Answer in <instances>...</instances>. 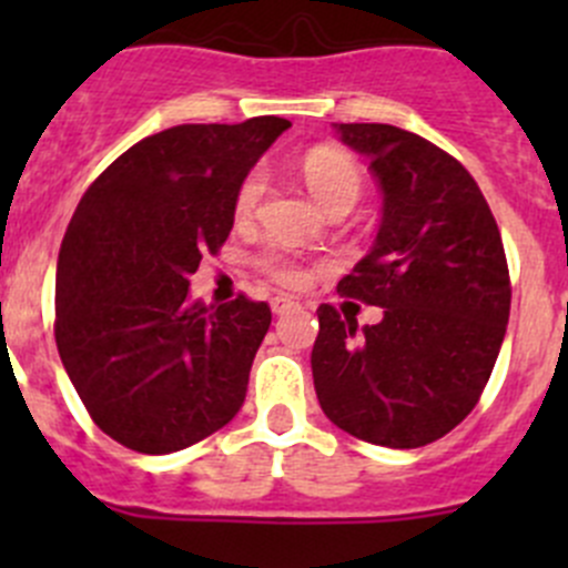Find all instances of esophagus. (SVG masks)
I'll return each mask as SVG.
<instances>
[{"instance_id": "esophagus-1", "label": "esophagus", "mask_w": 568, "mask_h": 568, "mask_svg": "<svg viewBox=\"0 0 568 568\" xmlns=\"http://www.w3.org/2000/svg\"><path fill=\"white\" fill-rule=\"evenodd\" d=\"M300 311V305H296L291 296H274L272 300V313L274 316H288V313Z\"/></svg>"}]
</instances>
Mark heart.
<instances>
[{
	"mask_svg": "<svg viewBox=\"0 0 568 568\" xmlns=\"http://www.w3.org/2000/svg\"><path fill=\"white\" fill-rule=\"evenodd\" d=\"M302 175H305V183L307 189H311V194L321 205H324V209H329L332 203H341V200L357 203L363 178H359V170L337 151L316 148V151L307 153L305 164H302ZM263 192H266V173H263L261 168L250 170V173L244 175L242 186H239L236 203H233L239 220H247L252 211L257 209ZM263 266H266V272L283 285L305 283V268H302L296 261H291V257L277 255V252L263 257Z\"/></svg>",
	"mask_w": 568,
	"mask_h": 568,
	"instance_id": "heart-1",
	"label": "heart"
}]
</instances>
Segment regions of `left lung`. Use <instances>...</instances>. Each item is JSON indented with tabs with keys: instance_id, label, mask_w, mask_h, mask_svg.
Here are the masks:
<instances>
[{
	"instance_id": "left-lung-1",
	"label": "left lung",
	"mask_w": 568,
	"mask_h": 568,
	"mask_svg": "<svg viewBox=\"0 0 568 568\" xmlns=\"http://www.w3.org/2000/svg\"><path fill=\"white\" fill-rule=\"evenodd\" d=\"M382 192L374 247L337 291L382 307L357 326L318 307L313 385L337 428L420 448L473 412L506 337L511 285L500 231L473 175L412 131L335 123Z\"/></svg>"
}]
</instances>
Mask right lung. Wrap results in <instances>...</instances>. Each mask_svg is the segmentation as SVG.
I'll return each mask as SVG.
<instances>
[{
    "label": "right lung",
    "mask_w": 568,
    "mask_h": 568,
    "mask_svg": "<svg viewBox=\"0 0 568 568\" xmlns=\"http://www.w3.org/2000/svg\"><path fill=\"white\" fill-rule=\"evenodd\" d=\"M291 129L263 114L145 136L79 200L57 261V348L90 417L136 454H175L220 432L247 395L272 324L247 296H189L225 244L244 175Z\"/></svg>",
    "instance_id": "right-lung-1"
}]
</instances>
